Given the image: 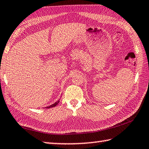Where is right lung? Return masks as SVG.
<instances>
[{
    "label": "right lung",
    "mask_w": 149,
    "mask_h": 149,
    "mask_svg": "<svg viewBox=\"0 0 149 149\" xmlns=\"http://www.w3.org/2000/svg\"><path fill=\"white\" fill-rule=\"evenodd\" d=\"M59 100H58V101H56L55 104H52V105H49V106H48V107H45V108H47V109H49V108H51V107H55L56 105H57L58 103H59Z\"/></svg>",
    "instance_id": "add662e5"
}]
</instances>
